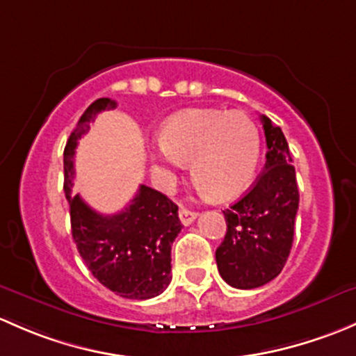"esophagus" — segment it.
<instances>
[{"label":"esophagus","mask_w":356,"mask_h":356,"mask_svg":"<svg viewBox=\"0 0 356 356\" xmlns=\"http://www.w3.org/2000/svg\"><path fill=\"white\" fill-rule=\"evenodd\" d=\"M178 216H179V221H181L185 226H188V225H192L193 221H195L197 212L190 211V209H186V207H179Z\"/></svg>","instance_id":"1"}]
</instances>
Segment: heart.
Wrapping results in <instances>:
<instances>
[{
  "mask_svg": "<svg viewBox=\"0 0 356 356\" xmlns=\"http://www.w3.org/2000/svg\"><path fill=\"white\" fill-rule=\"evenodd\" d=\"M260 135L243 113L188 109L161 130V151L152 154L159 171L192 163L193 181L214 199L240 195L254 181Z\"/></svg>",
  "mask_w": 356,
  "mask_h": 356,
  "instance_id": "1",
  "label": "heart"
}]
</instances>
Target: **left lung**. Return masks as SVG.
<instances>
[{
	"label": "left lung",
	"mask_w": 356,
	"mask_h": 356,
	"mask_svg": "<svg viewBox=\"0 0 356 356\" xmlns=\"http://www.w3.org/2000/svg\"><path fill=\"white\" fill-rule=\"evenodd\" d=\"M260 120L267 142L266 166L254 186L222 211L228 229L216 250L219 274L238 289L264 286L283 270L300 202L284 134L267 116Z\"/></svg>",
	"instance_id": "obj_1"
}]
</instances>
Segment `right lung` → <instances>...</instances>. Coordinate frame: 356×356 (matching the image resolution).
Listing matches in <instances>:
<instances>
[{
  "mask_svg": "<svg viewBox=\"0 0 356 356\" xmlns=\"http://www.w3.org/2000/svg\"><path fill=\"white\" fill-rule=\"evenodd\" d=\"M116 101L101 97L86 109L63 152L65 195L70 204L72 236L87 269L101 284L130 300L161 295L171 281V245L181 232L178 205L164 193L140 185L122 212L102 216L73 195V156L76 140L101 111Z\"/></svg>",
  "mask_w": 356,
  "mask_h": 356,
  "instance_id": "add662e5",
  "label": "right lung"
}]
</instances>
